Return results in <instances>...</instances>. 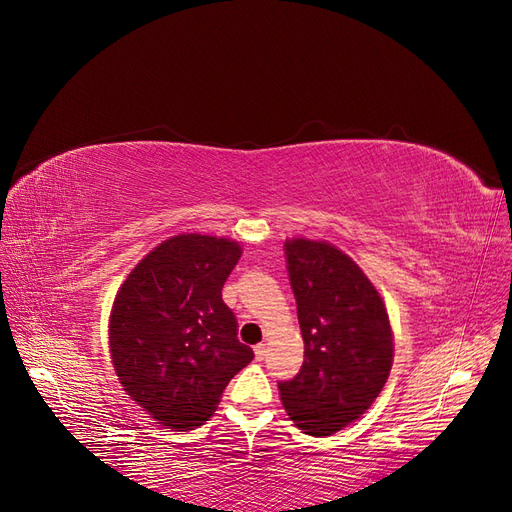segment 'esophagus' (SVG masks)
I'll list each match as a JSON object with an SVG mask.
<instances>
[{"instance_id":"obj_1","label":"esophagus","mask_w":512,"mask_h":512,"mask_svg":"<svg viewBox=\"0 0 512 512\" xmlns=\"http://www.w3.org/2000/svg\"><path fill=\"white\" fill-rule=\"evenodd\" d=\"M254 354H256L258 361H262V359H265V354H267V346H265V344L254 346Z\"/></svg>"}]
</instances>
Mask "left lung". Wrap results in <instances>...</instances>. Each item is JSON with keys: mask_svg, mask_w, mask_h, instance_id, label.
<instances>
[{"mask_svg": "<svg viewBox=\"0 0 512 512\" xmlns=\"http://www.w3.org/2000/svg\"><path fill=\"white\" fill-rule=\"evenodd\" d=\"M305 344L292 380L277 382L288 416L309 436H331L359 418L389 378L393 335L378 290L324 241L284 243Z\"/></svg>", "mask_w": 512, "mask_h": 512, "instance_id": "1", "label": "left lung"}]
</instances>
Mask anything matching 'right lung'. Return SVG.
<instances>
[{"label":"right lung","instance_id":"add662e5","mask_svg":"<svg viewBox=\"0 0 512 512\" xmlns=\"http://www.w3.org/2000/svg\"><path fill=\"white\" fill-rule=\"evenodd\" d=\"M239 258L235 241L179 235L138 262L117 292L108 331L119 382L170 429L203 425L254 359L222 301Z\"/></svg>","mask_w":512,"mask_h":512}]
</instances>
